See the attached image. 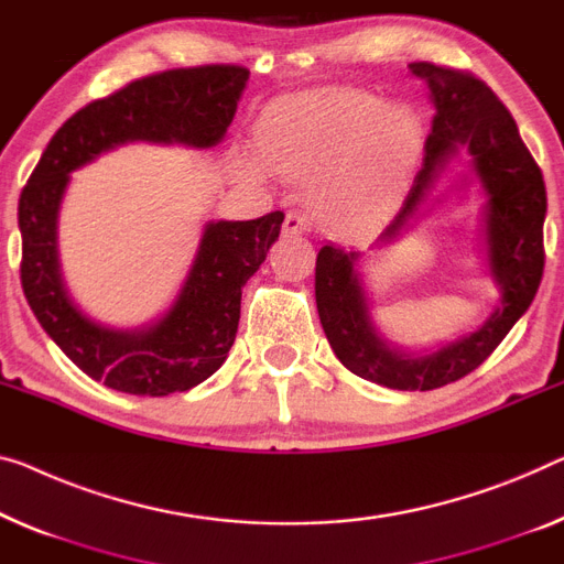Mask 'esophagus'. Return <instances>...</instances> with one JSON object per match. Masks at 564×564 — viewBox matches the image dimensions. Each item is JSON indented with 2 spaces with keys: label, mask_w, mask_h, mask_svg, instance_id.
Returning a JSON list of instances; mask_svg holds the SVG:
<instances>
[{
  "label": "esophagus",
  "mask_w": 564,
  "mask_h": 564,
  "mask_svg": "<svg viewBox=\"0 0 564 564\" xmlns=\"http://www.w3.org/2000/svg\"><path fill=\"white\" fill-rule=\"evenodd\" d=\"M283 232L285 235H304V232H308V220L301 213H289L283 220Z\"/></svg>",
  "instance_id": "esophagus-1"
}]
</instances>
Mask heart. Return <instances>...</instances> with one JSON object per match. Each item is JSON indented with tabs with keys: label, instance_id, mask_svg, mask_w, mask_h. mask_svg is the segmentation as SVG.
I'll return each mask as SVG.
<instances>
[{
	"label": "heart",
	"instance_id": "b5f03b06",
	"mask_svg": "<svg viewBox=\"0 0 564 564\" xmlns=\"http://www.w3.org/2000/svg\"><path fill=\"white\" fill-rule=\"evenodd\" d=\"M423 144L425 129L413 108L382 106L362 90L289 98L256 129L260 162L291 180H314L318 213L344 228L388 213Z\"/></svg>",
	"mask_w": 564,
	"mask_h": 564
}]
</instances>
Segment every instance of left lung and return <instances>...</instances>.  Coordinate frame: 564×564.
I'll use <instances>...</instances> for the list:
<instances>
[{"label":"left lung","instance_id":"1","mask_svg":"<svg viewBox=\"0 0 564 564\" xmlns=\"http://www.w3.org/2000/svg\"><path fill=\"white\" fill-rule=\"evenodd\" d=\"M410 73L431 90L435 116L425 139L423 170L398 217L377 242H390L417 213L425 192L433 187L445 164L466 149L489 202L484 209V235L489 268L501 299L481 329L464 339L443 344L431 355H405L380 339L369 324L359 273V253L324 246L316 256V308L324 334L339 362L362 380L392 390H435L466 377L489 359L511 326L519 322L544 271V215L547 192L542 170L529 154L517 121L497 94L468 70L410 63Z\"/></svg>","mask_w":564,"mask_h":564}]
</instances>
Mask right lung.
Masks as SVG:
<instances>
[{
	"mask_svg": "<svg viewBox=\"0 0 564 564\" xmlns=\"http://www.w3.org/2000/svg\"><path fill=\"white\" fill-rule=\"evenodd\" d=\"M248 75L242 65H197L131 80L73 113L24 184L17 209L24 299L65 357L108 388L164 398L215 375L238 334L242 285L279 240L283 213L209 223L174 306L147 329L116 332L83 316L63 283L57 209L70 172L126 141L215 147L232 123Z\"/></svg>",
	"mask_w": 564,
	"mask_h": 564,
	"instance_id": "add662e5",
	"label": "right lung"
}]
</instances>
